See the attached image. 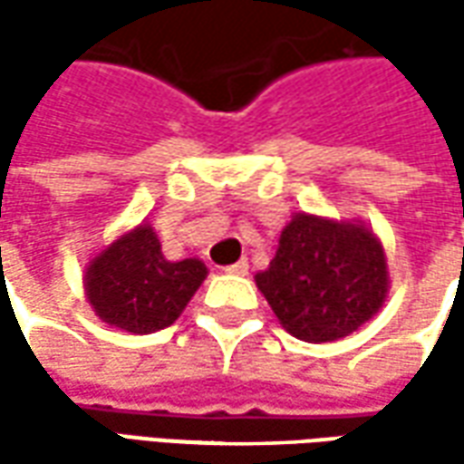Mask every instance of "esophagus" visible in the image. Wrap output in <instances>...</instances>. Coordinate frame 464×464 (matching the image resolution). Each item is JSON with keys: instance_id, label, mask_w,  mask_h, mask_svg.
Segmentation results:
<instances>
[{"instance_id": "obj_1", "label": "esophagus", "mask_w": 464, "mask_h": 464, "mask_svg": "<svg viewBox=\"0 0 464 464\" xmlns=\"http://www.w3.org/2000/svg\"><path fill=\"white\" fill-rule=\"evenodd\" d=\"M247 268H250V266H247V260L242 258L237 260V263H232V266H227L224 271H227V274H232V276H245V274H247Z\"/></svg>"}]
</instances>
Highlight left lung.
<instances>
[{
  "label": "left lung",
  "instance_id": "left-lung-1",
  "mask_svg": "<svg viewBox=\"0 0 464 464\" xmlns=\"http://www.w3.org/2000/svg\"><path fill=\"white\" fill-rule=\"evenodd\" d=\"M256 284L295 338L328 343L380 312L387 296V263L382 245L362 224L296 214Z\"/></svg>",
  "mask_w": 464,
  "mask_h": 464
}]
</instances>
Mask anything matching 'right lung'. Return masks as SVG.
<instances>
[{
  "mask_svg": "<svg viewBox=\"0 0 464 464\" xmlns=\"http://www.w3.org/2000/svg\"><path fill=\"white\" fill-rule=\"evenodd\" d=\"M204 278L201 260H168L152 227L141 224L90 263L84 289L100 320L147 335L172 325Z\"/></svg>",
  "mask_w": 464,
  "mask_h": 464,
  "instance_id": "obj_1",
  "label": "right lung"
}]
</instances>
